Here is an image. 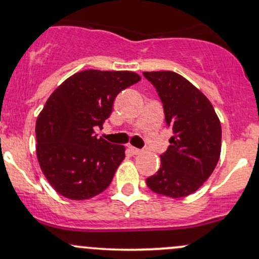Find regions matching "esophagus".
<instances>
[{"label": "esophagus", "instance_id": "esophagus-1", "mask_svg": "<svg viewBox=\"0 0 259 259\" xmlns=\"http://www.w3.org/2000/svg\"><path fill=\"white\" fill-rule=\"evenodd\" d=\"M129 150H130V152L133 153V155H140V153L143 152V150L138 149V147H134V146H130Z\"/></svg>", "mask_w": 259, "mask_h": 259}]
</instances>
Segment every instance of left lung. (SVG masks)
<instances>
[{
	"label": "left lung",
	"instance_id": "8db88e82",
	"mask_svg": "<svg viewBox=\"0 0 259 259\" xmlns=\"http://www.w3.org/2000/svg\"><path fill=\"white\" fill-rule=\"evenodd\" d=\"M163 104L172 129L161 167L146 178L152 192L183 198L200 188L217 167L221 152V124L214 107L197 87L173 71L144 72Z\"/></svg>",
	"mask_w": 259,
	"mask_h": 259
}]
</instances>
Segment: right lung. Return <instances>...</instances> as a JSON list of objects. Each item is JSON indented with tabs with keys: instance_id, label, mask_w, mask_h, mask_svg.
Segmentation results:
<instances>
[{
	"instance_id": "1",
	"label": "right lung",
	"mask_w": 259,
	"mask_h": 259,
	"mask_svg": "<svg viewBox=\"0 0 259 259\" xmlns=\"http://www.w3.org/2000/svg\"><path fill=\"white\" fill-rule=\"evenodd\" d=\"M141 79L132 71L84 70L51 93L36 119V157L62 197L83 200L108 188L125 157L123 145L97 138L118 93Z\"/></svg>"
}]
</instances>
